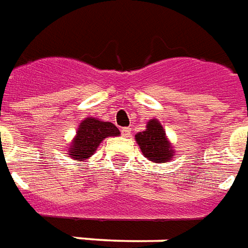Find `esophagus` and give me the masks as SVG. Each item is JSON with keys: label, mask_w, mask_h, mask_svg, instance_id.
<instances>
[{"label": "esophagus", "mask_w": 248, "mask_h": 248, "mask_svg": "<svg viewBox=\"0 0 248 248\" xmlns=\"http://www.w3.org/2000/svg\"><path fill=\"white\" fill-rule=\"evenodd\" d=\"M121 133H122V135H124V137H126V138H127V137H130V135H131V129H130V127H124V129L121 130Z\"/></svg>", "instance_id": "obj_1"}]
</instances>
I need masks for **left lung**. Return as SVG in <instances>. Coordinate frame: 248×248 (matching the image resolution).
I'll return each mask as SVG.
<instances>
[{"label": "left lung", "instance_id": "obj_1", "mask_svg": "<svg viewBox=\"0 0 248 248\" xmlns=\"http://www.w3.org/2000/svg\"><path fill=\"white\" fill-rule=\"evenodd\" d=\"M135 140L143 155L154 163H166L173 157V151L170 150V144L167 140L163 126L156 119L150 121L146 131L137 134Z\"/></svg>", "mask_w": 248, "mask_h": 248}]
</instances>
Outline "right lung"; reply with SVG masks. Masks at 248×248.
Returning <instances> with one entry per match:
<instances>
[{"label": "right lung", "instance_id": "right-lung-1", "mask_svg": "<svg viewBox=\"0 0 248 248\" xmlns=\"http://www.w3.org/2000/svg\"><path fill=\"white\" fill-rule=\"evenodd\" d=\"M117 135H119V130L115 124L89 117L78 126L76 138L69 146L68 155L73 159L85 160L97 151V147L104 139Z\"/></svg>", "mask_w": 248, "mask_h": 248}]
</instances>
